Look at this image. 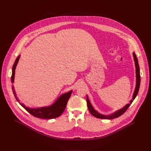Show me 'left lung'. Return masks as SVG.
I'll list each match as a JSON object with an SVG mask.
<instances>
[{
    "label": "left lung",
    "mask_w": 151,
    "mask_h": 151,
    "mask_svg": "<svg viewBox=\"0 0 151 151\" xmlns=\"http://www.w3.org/2000/svg\"><path fill=\"white\" fill-rule=\"evenodd\" d=\"M133 57H134V60L135 61V66H136V88H135V90L134 92L133 93V99L132 100H130V103L127 104L124 107H122V109L115 112L114 113H113L111 115H103L101 114L100 113H99L97 111H96L94 107L92 106L88 98V96H87V106H88V108L89 111L90 112V113L92 115H93L94 116L97 118H100V119H114L116 118L119 117V116L122 115L129 107V106H130V104L132 103V102L133 101V100H134V99L136 98V97L137 96L138 92H139V87H140V68H139V63H138V60L136 57V55L135 54V53L133 52Z\"/></svg>",
    "instance_id": "8db88e82"
}]
</instances>
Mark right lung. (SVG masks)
Wrapping results in <instances>:
<instances>
[{"instance_id": "obj_1", "label": "right lung", "mask_w": 151, "mask_h": 151, "mask_svg": "<svg viewBox=\"0 0 151 151\" xmlns=\"http://www.w3.org/2000/svg\"><path fill=\"white\" fill-rule=\"evenodd\" d=\"M19 57H20V55L17 57L12 66V76H11L12 83L14 82L15 70L17 65V63L18 62ZM12 90L16 100L18 101V98L16 97V94L14 91L13 86H12ZM72 93V90L69 91L68 93H64L61 95L52 105L47 106V107H38V108L35 109V108H30V107H26L24 104L22 103H19V104L21 106H22L28 112H29L31 115H32L35 117L41 118V119H53V118L58 117L64 112V109L66 108L68 100L69 99L71 96Z\"/></svg>"}]
</instances>
